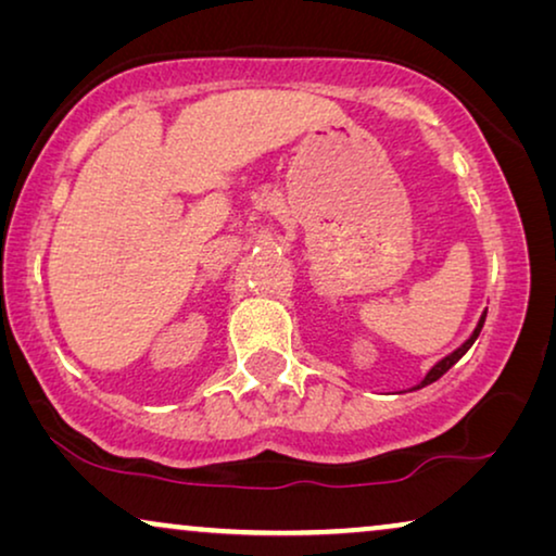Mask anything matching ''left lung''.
<instances>
[{
  "label": "left lung",
  "mask_w": 556,
  "mask_h": 556,
  "mask_svg": "<svg viewBox=\"0 0 556 556\" xmlns=\"http://www.w3.org/2000/svg\"><path fill=\"white\" fill-rule=\"evenodd\" d=\"M483 321H485V314L481 316V321H478V326H476V329H473V333H470V337L466 339V344H460L458 349H455V352H453V354H447V356H445V359H440V362L435 364V367H432V369L428 371V375H425V379H422V382H420V384H417V387H415V390H420V387H425V384H432V382H435V379H440V377H443V375H445V371H447V369H451V367H453V364H455V362H458V359H460V356H463V354H466L470 346H473V341L478 339V333H481V329H483Z\"/></svg>",
  "instance_id": "left-lung-1"
}]
</instances>
